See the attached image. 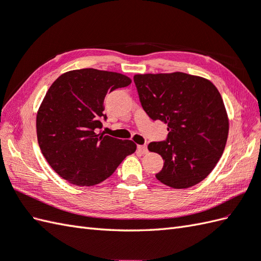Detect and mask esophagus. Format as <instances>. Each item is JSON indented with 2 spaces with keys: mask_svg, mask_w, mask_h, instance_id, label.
I'll list each match as a JSON object with an SVG mask.
<instances>
[{
  "mask_svg": "<svg viewBox=\"0 0 261 261\" xmlns=\"http://www.w3.org/2000/svg\"><path fill=\"white\" fill-rule=\"evenodd\" d=\"M138 152H140L141 154L148 153V148H147V145H138Z\"/></svg>",
  "mask_w": 261,
  "mask_h": 261,
  "instance_id": "esophagus-1",
  "label": "esophagus"
}]
</instances>
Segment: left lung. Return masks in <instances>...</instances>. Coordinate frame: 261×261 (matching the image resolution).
<instances>
[{
    "instance_id": "1",
    "label": "left lung",
    "mask_w": 261,
    "mask_h": 261,
    "mask_svg": "<svg viewBox=\"0 0 261 261\" xmlns=\"http://www.w3.org/2000/svg\"><path fill=\"white\" fill-rule=\"evenodd\" d=\"M143 110L168 124L165 141L148 149L159 153L163 185L186 189L214 170L226 147L229 120L219 91L207 79L182 72L133 76Z\"/></svg>"
}]
</instances>
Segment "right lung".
Listing matches in <instances>:
<instances>
[{"instance_id":"obj_1","label":"right lung","mask_w":261,"mask_h":261,"mask_svg":"<svg viewBox=\"0 0 261 261\" xmlns=\"http://www.w3.org/2000/svg\"><path fill=\"white\" fill-rule=\"evenodd\" d=\"M130 83L117 72L81 69L60 75L47 90L36 116V135L48 165L68 182L98 185L136 151L131 140L96 133L107 120L106 95Z\"/></svg>"}]
</instances>
